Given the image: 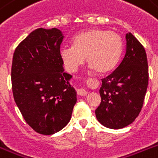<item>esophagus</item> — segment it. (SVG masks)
Instances as JSON below:
<instances>
[{
	"label": "esophagus",
	"instance_id": "esophagus-1",
	"mask_svg": "<svg viewBox=\"0 0 158 158\" xmlns=\"http://www.w3.org/2000/svg\"><path fill=\"white\" fill-rule=\"evenodd\" d=\"M77 94H78V95H79V96H86L89 93H88L84 89H79L77 90Z\"/></svg>",
	"mask_w": 158,
	"mask_h": 158
}]
</instances>
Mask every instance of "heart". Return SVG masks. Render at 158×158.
<instances>
[{
	"label": "heart",
	"instance_id": "b5f03b06",
	"mask_svg": "<svg viewBox=\"0 0 158 158\" xmlns=\"http://www.w3.org/2000/svg\"><path fill=\"white\" fill-rule=\"evenodd\" d=\"M72 48H60V56L69 72L76 71L84 62L89 69L104 74L112 70L119 62L123 49L122 38L117 33L91 28L79 33L71 41Z\"/></svg>",
	"mask_w": 158,
	"mask_h": 158
}]
</instances>
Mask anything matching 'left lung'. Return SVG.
Wrapping results in <instances>:
<instances>
[{
  "instance_id": "obj_1",
  "label": "left lung",
  "mask_w": 158,
  "mask_h": 158,
  "mask_svg": "<svg viewBox=\"0 0 158 158\" xmlns=\"http://www.w3.org/2000/svg\"><path fill=\"white\" fill-rule=\"evenodd\" d=\"M126 49L116 69L102 79V101L95 110L102 125L113 130L127 126L136 119L144 101L148 84L147 55L131 33L125 34Z\"/></svg>"
}]
</instances>
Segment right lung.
Returning <instances> with one entry per match:
<instances>
[{"label": "right lung", "mask_w": 158, "mask_h": 158, "mask_svg": "<svg viewBox=\"0 0 158 158\" xmlns=\"http://www.w3.org/2000/svg\"><path fill=\"white\" fill-rule=\"evenodd\" d=\"M64 36L58 28L33 31L15 51L11 81L23 119L41 135H53L71 118L77 93L60 56Z\"/></svg>", "instance_id": "obj_1"}]
</instances>
